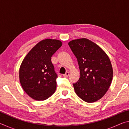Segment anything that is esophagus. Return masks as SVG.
<instances>
[{
    "label": "esophagus",
    "mask_w": 129,
    "mask_h": 129,
    "mask_svg": "<svg viewBox=\"0 0 129 129\" xmlns=\"http://www.w3.org/2000/svg\"><path fill=\"white\" fill-rule=\"evenodd\" d=\"M69 75V72H67L65 73V74H64V76L65 77H68Z\"/></svg>",
    "instance_id": "34e87169"
}]
</instances>
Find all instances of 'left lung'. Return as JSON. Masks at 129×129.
<instances>
[{
	"label": "left lung",
	"mask_w": 129,
	"mask_h": 129,
	"mask_svg": "<svg viewBox=\"0 0 129 129\" xmlns=\"http://www.w3.org/2000/svg\"><path fill=\"white\" fill-rule=\"evenodd\" d=\"M68 45L77 59L80 71L75 93L83 101L94 102L105 94L113 79V68L108 56L99 45L86 38L73 40Z\"/></svg>",
	"instance_id": "1"
}]
</instances>
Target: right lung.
<instances>
[{
    "mask_svg": "<svg viewBox=\"0 0 129 129\" xmlns=\"http://www.w3.org/2000/svg\"><path fill=\"white\" fill-rule=\"evenodd\" d=\"M61 45V41L56 39L41 40L32 48L21 62L19 69L20 84L34 100L43 101L55 91L57 75L51 57Z\"/></svg>",
    "mask_w": 129,
    "mask_h": 129,
    "instance_id": "add662e5",
    "label": "right lung"
}]
</instances>
